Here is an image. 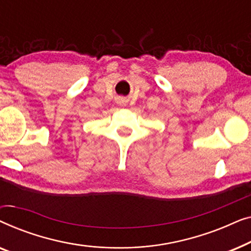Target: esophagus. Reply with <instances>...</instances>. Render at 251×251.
I'll list each match as a JSON object with an SVG mask.
<instances>
[{
	"label": "esophagus",
	"instance_id": "34e87169",
	"mask_svg": "<svg viewBox=\"0 0 251 251\" xmlns=\"http://www.w3.org/2000/svg\"><path fill=\"white\" fill-rule=\"evenodd\" d=\"M120 104H123V101H120Z\"/></svg>",
	"mask_w": 251,
	"mask_h": 251
}]
</instances>
